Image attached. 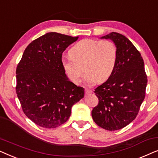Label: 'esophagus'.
Listing matches in <instances>:
<instances>
[{"label":"esophagus","mask_w":158,"mask_h":158,"mask_svg":"<svg viewBox=\"0 0 158 158\" xmlns=\"http://www.w3.org/2000/svg\"><path fill=\"white\" fill-rule=\"evenodd\" d=\"M85 94L86 95L90 94H91V93H92L91 90H89V89H87V88H85Z\"/></svg>","instance_id":"obj_1"}]
</instances>
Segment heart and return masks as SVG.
<instances>
[{"instance_id": "obj_1", "label": "heart", "mask_w": 158, "mask_h": 158, "mask_svg": "<svg viewBox=\"0 0 158 158\" xmlns=\"http://www.w3.org/2000/svg\"><path fill=\"white\" fill-rule=\"evenodd\" d=\"M70 56L62 60V68L71 82L78 84L84 70V81L93 85L106 81L114 72L117 59V49L110 40L85 39L75 44Z\"/></svg>"}]
</instances>
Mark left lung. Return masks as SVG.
<instances>
[{
  "label": "left lung",
  "instance_id": "1",
  "mask_svg": "<svg viewBox=\"0 0 158 158\" xmlns=\"http://www.w3.org/2000/svg\"><path fill=\"white\" fill-rule=\"evenodd\" d=\"M101 39H109L115 44L117 59L111 76L95 89L98 104L91 114L98 126L115 131L136 118L145 97L148 77L141 54L126 36L111 32Z\"/></svg>",
  "mask_w": 158,
  "mask_h": 158
}]
</instances>
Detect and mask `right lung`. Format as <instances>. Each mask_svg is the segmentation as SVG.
Segmentation results:
<instances>
[{"label":"right lung","instance_id":"obj_1","mask_svg":"<svg viewBox=\"0 0 158 158\" xmlns=\"http://www.w3.org/2000/svg\"><path fill=\"white\" fill-rule=\"evenodd\" d=\"M49 32L30 43L16 68V94L25 115L39 126L56 128L68 120L73 106L84 97L65 74L62 52L77 40Z\"/></svg>","mask_w":158,"mask_h":158}]
</instances>
